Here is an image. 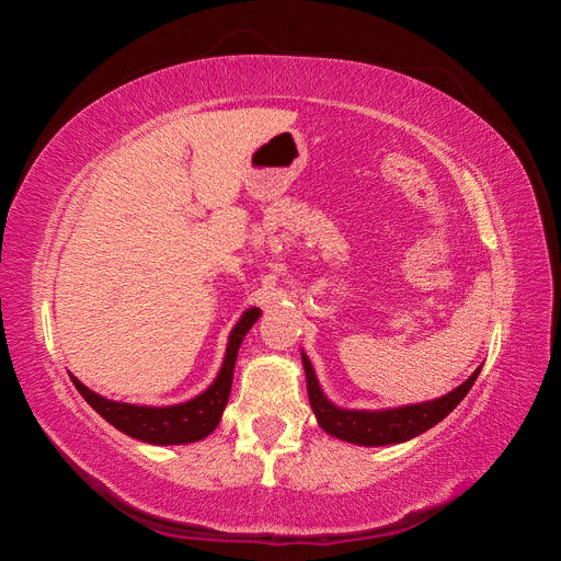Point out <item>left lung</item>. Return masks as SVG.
<instances>
[{"instance_id":"left-lung-1","label":"left lung","mask_w":561,"mask_h":561,"mask_svg":"<svg viewBox=\"0 0 561 561\" xmlns=\"http://www.w3.org/2000/svg\"><path fill=\"white\" fill-rule=\"evenodd\" d=\"M301 365H304V375H307L309 402H311L318 426L336 439H344V443L360 445V447L398 445V443H407V439H412L421 433H426L428 428L435 426V423H439L456 410V404L468 396V390L472 388L474 379L480 377V369H482V367L474 369L461 386H456L443 398L414 402V404H400V407H383V410H346V407L334 404L325 393H322L316 369L309 360V355L304 351H301Z\"/></svg>"}]
</instances>
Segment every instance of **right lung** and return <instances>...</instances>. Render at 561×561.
<instances>
[{
  "label": "right lung",
  "instance_id": "right-lung-1",
  "mask_svg": "<svg viewBox=\"0 0 561 561\" xmlns=\"http://www.w3.org/2000/svg\"><path fill=\"white\" fill-rule=\"evenodd\" d=\"M262 311L250 307L243 311L239 322L231 328L227 339V351L213 383L201 390L198 396L175 402V404H133L122 400H110L95 393L89 386H83L75 375H70L72 383L93 410L103 416L116 431L126 433L128 437L140 439L147 445H190L208 437L222 421L225 407L231 393V379L236 367V355L243 344V336L250 332L254 322L260 320Z\"/></svg>",
  "mask_w": 561,
  "mask_h": 561
}]
</instances>
